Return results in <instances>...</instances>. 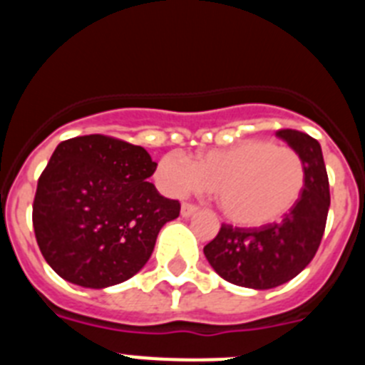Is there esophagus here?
<instances>
[{
  "mask_svg": "<svg viewBox=\"0 0 365 365\" xmlns=\"http://www.w3.org/2000/svg\"><path fill=\"white\" fill-rule=\"evenodd\" d=\"M197 208L199 206L193 205V202H182V206H180V214H182V217H190Z\"/></svg>",
  "mask_w": 365,
  "mask_h": 365,
  "instance_id": "esophagus-1",
  "label": "esophagus"
}]
</instances>
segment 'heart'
Returning <instances> with one entry per match:
<instances>
[{"label": "heart", "mask_w": 365, "mask_h": 365, "mask_svg": "<svg viewBox=\"0 0 365 365\" xmlns=\"http://www.w3.org/2000/svg\"><path fill=\"white\" fill-rule=\"evenodd\" d=\"M155 179L170 195L215 190L222 214L243 227L279 221L302 199L307 166L287 144L248 138L210 150L193 160L168 153L157 164Z\"/></svg>", "instance_id": "obj_1"}]
</instances>
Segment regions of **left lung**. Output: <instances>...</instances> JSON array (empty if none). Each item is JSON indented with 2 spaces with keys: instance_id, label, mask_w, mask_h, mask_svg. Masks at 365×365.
I'll list each match as a JSON object with an SVG mask.
<instances>
[{
  "instance_id": "left-lung-1",
  "label": "left lung",
  "mask_w": 365,
  "mask_h": 365,
  "mask_svg": "<svg viewBox=\"0 0 365 365\" xmlns=\"http://www.w3.org/2000/svg\"><path fill=\"white\" fill-rule=\"evenodd\" d=\"M294 148L307 166V185L298 205L282 221L261 228H240L222 222L205 247V256L222 279L248 289H272L298 276L314 257L327 222L329 179L322 148L311 135L276 131Z\"/></svg>"
}]
</instances>
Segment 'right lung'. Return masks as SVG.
<instances>
[{
  "instance_id": "1",
  "label": "right lung",
  "mask_w": 365,
  "mask_h": 365,
  "mask_svg": "<svg viewBox=\"0 0 365 365\" xmlns=\"http://www.w3.org/2000/svg\"><path fill=\"white\" fill-rule=\"evenodd\" d=\"M155 170L143 146L108 135L58 144L38 179L32 227L60 278L104 289L146 265L160 228L180 212L148 182Z\"/></svg>"
}]
</instances>
